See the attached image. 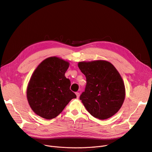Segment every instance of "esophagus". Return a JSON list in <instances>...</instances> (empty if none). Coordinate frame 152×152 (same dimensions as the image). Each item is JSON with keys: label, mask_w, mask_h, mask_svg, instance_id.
I'll use <instances>...</instances> for the list:
<instances>
[{"label": "esophagus", "mask_w": 152, "mask_h": 152, "mask_svg": "<svg viewBox=\"0 0 152 152\" xmlns=\"http://www.w3.org/2000/svg\"><path fill=\"white\" fill-rule=\"evenodd\" d=\"M76 96H77V98H78L79 97V95H80L79 93V92H76Z\"/></svg>", "instance_id": "obj_1"}]
</instances>
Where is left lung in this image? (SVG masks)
I'll use <instances>...</instances> for the list:
<instances>
[{
    "label": "left lung",
    "instance_id": "1",
    "mask_svg": "<svg viewBox=\"0 0 152 152\" xmlns=\"http://www.w3.org/2000/svg\"><path fill=\"white\" fill-rule=\"evenodd\" d=\"M78 66L87 81L79 98L88 112L100 120L116 114L124 103L125 88L114 65L105 60H96L80 62Z\"/></svg>",
    "mask_w": 152,
    "mask_h": 152
}]
</instances>
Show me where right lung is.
Returning a JSON list of instances; mask_svg holds the SVG:
<instances>
[{
	"mask_svg": "<svg viewBox=\"0 0 152 152\" xmlns=\"http://www.w3.org/2000/svg\"><path fill=\"white\" fill-rule=\"evenodd\" d=\"M69 63L56 57H49L35 70L27 89L29 105L34 112L46 119L62 113L76 95L70 90L71 82L65 76Z\"/></svg>",
	"mask_w": 152,
	"mask_h": 152,
	"instance_id": "1",
	"label": "right lung"
}]
</instances>
